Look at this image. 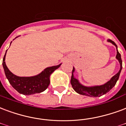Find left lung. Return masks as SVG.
Listing matches in <instances>:
<instances>
[{
	"label": "left lung",
	"mask_w": 126,
	"mask_h": 126,
	"mask_svg": "<svg viewBox=\"0 0 126 126\" xmlns=\"http://www.w3.org/2000/svg\"><path fill=\"white\" fill-rule=\"evenodd\" d=\"M108 41L111 43L117 48L116 59L120 62V71L109 81L107 82L104 85H99V86L85 87L82 85L81 84H80L79 82L78 81V80L76 79L75 77H74V76H73V72L75 71V69L73 67L72 70V75H71V84L72 85V87L73 88V89L79 94L89 97H100L101 95H104V94H106V93L110 92L111 89L115 86V83H116V82H117V81L119 79V77H120L121 70L122 69V58H121V55H120V53L118 51V47H117L116 44L113 41H111L110 39H108Z\"/></svg>",
	"instance_id": "1"
}]
</instances>
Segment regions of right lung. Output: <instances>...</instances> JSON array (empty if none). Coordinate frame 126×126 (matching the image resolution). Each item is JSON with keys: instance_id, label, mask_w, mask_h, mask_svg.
I'll return each instance as SVG.
<instances>
[{"instance_id": "1", "label": "right lung", "mask_w": 126, "mask_h": 126, "mask_svg": "<svg viewBox=\"0 0 126 126\" xmlns=\"http://www.w3.org/2000/svg\"><path fill=\"white\" fill-rule=\"evenodd\" d=\"M7 51V50H6ZM4 56L2 65L6 78L14 88L21 94L29 95L44 92L50 83V75L54 71L58 69L60 65L47 67L40 74L33 77H18L11 73L5 63Z\"/></svg>"}]
</instances>
